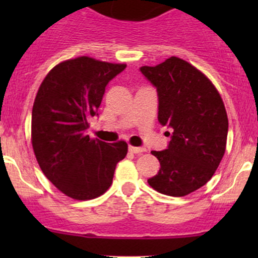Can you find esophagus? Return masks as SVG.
Listing matches in <instances>:
<instances>
[{
    "label": "esophagus",
    "instance_id": "obj_1",
    "mask_svg": "<svg viewBox=\"0 0 258 258\" xmlns=\"http://www.w3.org/2000/svg\"><path fill=\"white\" fill-rule=\"evenodd\" d=\"M128 150H130V152L137 153V155H139V153L146 152V148L145 147H134V146H130Z\"/></svg>",
    "mask_w": 258,
    "mask_h": 258
}]
</instances>
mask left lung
Returning <instances> with one entry per match:
<instances>
[{"label":"left lung","instance_id":"1","mask_svg":"<svg viewBox=\"0 0 258 258\" xmlns=\"http://www.w3.org/2000/svg\"><path fill=\"white\" fill-rule=\"evenodd\" d=\"M140 71L157 91L158 122L172 130L167 148L151 152L161 168L147 182L160 194L186 196L210 181L225 155V105L212 82L178 57Z\"/></svg>","mask_w":258,"mask_h":258}]
</instances>
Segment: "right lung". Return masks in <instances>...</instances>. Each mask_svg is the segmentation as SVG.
<instances>
[{"label":"right lung","mask_w":258,"mask_h":258,"mask_svg":"<svg viewBox=\"0 0 258 258\" xmlns=\"http://www.w3.org/2000/svg\"><path fill=\"white\" fill-rule=\"evenodd\" d=\"M124 69L77 57L53 67L38 88L31 121L33 151L46 177L71 199L105 194L116 165L126 157V142L106 144L86 135L106 86Z\"/></svg>","instance_id":"add662e5"}]
</instances>
